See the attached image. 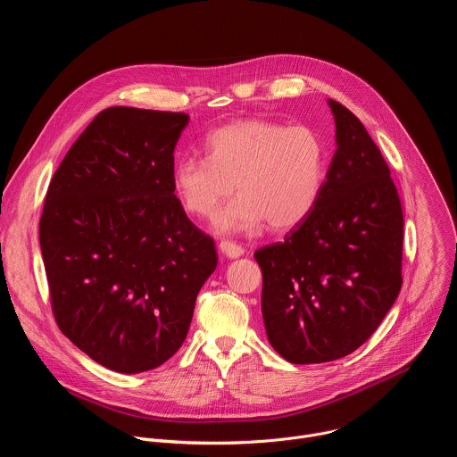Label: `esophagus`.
Listing matches in <instances>:
<instances>
[{"label": "esophagus", "instance_id": "obj_1", "mask_svg": "<svg viewBox=\"0 0 457 457\" xmlns=\"http://www.w3.org/2000/svg\"><path fill=\"white\" fill-rule=\"evenodd\" d=\"M219 249H220V253L226 254L228 258H238V256L244 254V247L238 245V244H235V242H231V240H222V242L219 244Z\"/></svg>", "mask_w": 457, "mask_h": 457}]
</instances>
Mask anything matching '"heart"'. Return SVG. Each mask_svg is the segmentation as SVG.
Masks as SVG:
<instances>
[{"instance_id": "heart-1", "label": "heart", "mask_w": 457, "mask_h": 457, "mask_svg": "<svg viewBox=\"0 0 457 457\" xmlns=\"http://www.w3.org/2000/svg\"><path fill=\"white\" fill-rule=\"evenodd\" d=\"M206 157L175 162L171 184L182 208L213 220L235 191L240 197L220 215L222 233L247 231L264 220L275 231L303 222L328 175V150L312 128L245 119L226 124L204 141Z\"/></svg>"}]
</instances>
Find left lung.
Instances as JSON below:
<instances>
[{"label":"left lung","instance_id":"8db88e82","mask_svg":"<svg viewBox=\"0 0 457 457\" xmlns=\"http://www.w3.org/2000/svg\"><path fill=\"white\" fill-rule=\"evenodd\" d=\"M337 152L311 215L254 253L268 340L291 363L344 358L365 344L402 289L403 212L360 119L329 99Z\"/></svg>","mask_w":457,"mask_h":457}]
</instances>
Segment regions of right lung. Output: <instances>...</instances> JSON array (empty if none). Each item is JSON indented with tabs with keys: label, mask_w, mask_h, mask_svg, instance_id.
Instances as JSON below:
<instances>
[{
	"label": "right lung",
	"mask_w": 457,
	"mask_h": 457,
	"mask_svg": "<svg viewBox=\"0 0 457 457\" xmlns=\"http://www.w3.org/2000/svg\"><path fill=\"white\" fill-rule=\"evenodd\" d=\"M182 112H99L55 170L39 244L57 328L106 369H155L182 345L217 268L173 193Z\"/></svg>",
	"instance_id": "1"
}]
</instances>
